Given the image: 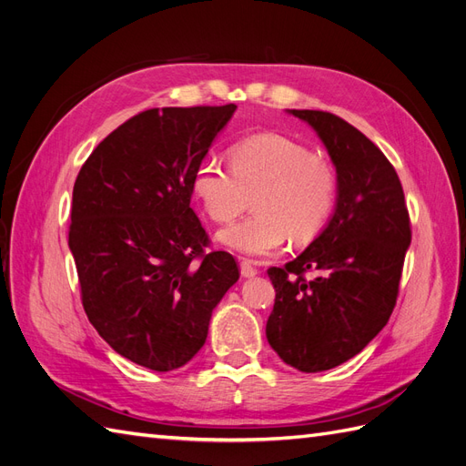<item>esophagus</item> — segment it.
I'll return each mask as SVG.
<instances>
[{
    "label": "esophagus",
    "instance_id": "34e87169",
    "mask_svg": "<svg viewBox=\"0 0 466 466\" xmlns=\"http://www.w3.org/2000/svg\"><path fill=\"white\" fill-rule=\"evenodd\" d=\"M258 272H257V268L250 264V260H243L241 262V276L243 278H252V276H257Z\"/></svg>",
    "mask_w": 466,
    "mask_h": 466
}]
</instances>
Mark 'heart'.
Wrapping results in <instances>:
<instances>
[{
    "instance_id": "heart-1",
    "label": "heart",
    "mask_w": 466,
    "mask_h": 466,
    "mask_svg": "<svg viewBox=\"0 0 466 466\" xmlns=\"http://www.w3.org/2000/svg\"><path fill=\"white\" fill-rule=\"evenodd\" d=\"M194 196L218 223L255 204V214L219 231L218 238L247 257H272L291 237L315 238L329 223L338 177L329 159L279 134H257L231 147V167L206 157L194 168Z\"/></svg>"
}]
</instances>
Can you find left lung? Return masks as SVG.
Masks as SVG:
<instances>
[{"label": "left lung", "mask_w": 466, "mask_h": 466, "mask_svg": "<svg viewBox=\"0 0 466 466\" xmlns=\"http://www.w3.org/2000/svg\"><path fill=\"white\" fill-rule=\"evenodd\" d=\"M320 137L336 167L338 196L324 231L301 255L270 268L276 301L266 338L291 368H336L383 330L394 303L410 218L397 171L370 137L322 110H288ZM311 271L314 276L305 279Z\"/></svg>", "instance_id": "8db88e82"}]
</instances>
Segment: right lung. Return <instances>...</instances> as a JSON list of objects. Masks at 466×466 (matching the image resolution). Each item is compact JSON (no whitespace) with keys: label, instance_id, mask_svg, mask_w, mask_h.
Segmentation results:
<instances>
[{"label":"right lung","instance_id":"obj_1","mask_svg":"<svg viewBox=\"0 0 466 466\" xmlns=\"http://www.w3.org/2000/svg\"><path fill=\"white\" fill-rule=\"evenodd\" d=\"M235 108L139 112L76 178L67 243L83 309L103 340L142 368L173 371L198 354L211 313L238 279L229 252H206L190 208L194 168Z\"/></svg>","mask_w":466,"mask_h":466}]
</instances>
